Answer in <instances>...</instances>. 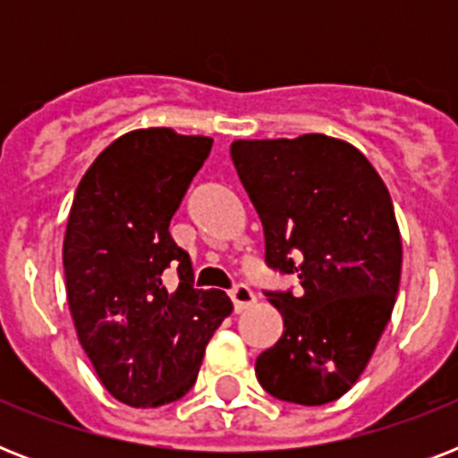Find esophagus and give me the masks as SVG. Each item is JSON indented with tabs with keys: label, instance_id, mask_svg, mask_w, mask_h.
Masks as SVG:
<instances>
[{
	"label": "esophagus",
	"instance_id": "esophagus-1",
	"mask_svg": "<svg viewBox=\"0 0 458 458\" xmlns=\"http://www.w3.org/2000/svg\"><path fill=\"white\" fill-rule=\"evenodd\" d=\"M230 300H233V304H235L237 311H242V309H247V306L257 301V294L251 293L250 285H244V283H237V285L230 290Z\"/></svg>",
	"mask_w": 458,
	"mask_h": 458
}]
</instances>
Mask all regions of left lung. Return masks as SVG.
Listing matches in <instances>:
<instances>
[{
    "label": "left lung",
    "mask_w": 458,
    "mask_h": 458,
    "mask_svg": "<svg viewBox=\"0 0 458 458\" xmlns=\"http://www.w3.org/2000/svg\"><path fill=\"white\" fill-rule=\"evenodd\" d=\"M230 157L264 225L266 264L301 285L266 293L285 330L259 354V383L293 404L335 402L369 366L397 300L390 192L356 147L318 132L237 140Z\"/></svg>",
    "instance_id": "1"
}]
</instances>
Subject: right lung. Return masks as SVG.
<instances>
[{"label":"right lung","instance_id":"obj_1","mask_svg":"<svg viewBox=\"0 0 458 458\" xmlns=\"http://www.w3.org/2000/svg\"><path fill=\"white\" fill-rule=\"evenodd\" d=\"M214 140L145 128L114 140L82 175L64 237L75 333L106 390L154 409L190 392L233 301L194 290L192 261L168 233ZM179 271L173 293L163 271Z\"/></svg>","mask_w":458,"mask_h":458}]
</instances>
